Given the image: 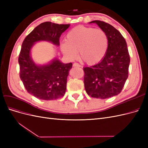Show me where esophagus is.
I'll return each instance as SVG.
<instances>
[{"instance_id":"obj_1","label":"esophagus","mask_w":148,"mask_h":148,"mask_svg":"<svg viewBox=\"0 0 148 148\" xmlns=\"http://www.w3.org/2000/svg\"><path fill=\"white\" fill-rule=\"evenodd\" d=\"M73 66L75 67H81V65H80L78 63H74L73 64Z\"/></svg>"}]
</instances>
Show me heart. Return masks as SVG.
<instances>
[{"instance_id":"obj_1","label":"heart","mask_w":148,"mask_h":148,"mask_svg":"<svg viewBox=\"0 0 148 148\" xmlns=\"http://www.w3.org/2000/svg\"><path fill=\"white\" fill-rule=\"evenodd\" d=\"M109 40L106 33L101 29L77 26L66 35V41L60 44L62 52L66 57L74 59L78 56L89 65L97 64L104 59Z\"/></svg>"}]
</instances>
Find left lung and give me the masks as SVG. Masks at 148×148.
Instances as JSON below:
<instances>
[{
  "mask_svg": "<svg viewBox=\"0 0 148 148\" xmlns=\"http://www.w3.org/2000/svg\"><path fill=\"white\" fill-rule=\"evenodd\" d=\"M106 33L109 40L106 54L99 63L83 69L85 90L89 96L107 99L122 91L128 77L130 59L126 41L113 26L104 21L95 20Z\"/></svg>",
  "mask_w": 148,
  "mask_h": 148,
  "instance_id": "8db88e82",
  "label": "left lung"
}]
</instances>
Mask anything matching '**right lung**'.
Segmentation results:
<instances>
[{"label": "right lung", "mask_w": 148, "mask_h": 148, "mask_svg": "<svg viewBox=\"0 0 148 148\" xmlns=\"http://www.w3.org/2000/svg\"><path fill=\"white\" fill-rule=\"evenodd\" d=\"M69 26V24L44 22L31 31L22 43L18 57L20 77L27 92L39 99L53 100L64 96L72 64H64L54 59L49 64L37 65L31 58V49L36 42L40 41L59 46L62 33Z\"/></svg>", "instance_id": "obj_1"}]
</instances>
